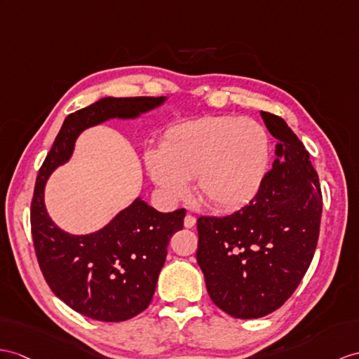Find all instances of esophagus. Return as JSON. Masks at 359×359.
I'll list each match as a JSON object with an SVG mask.
<instances>
[{"label":"esophagus","mask_w":359,"mask_h":359,"mask_svg":"<svg viewBox=\"0 0 359 359\" xmlns=\"http://www.w3.org/2000/svg\"><path fill=\"white\" fill-rule=\"evenodd\" d=\"M195 224H196V219H195V216H191V215H187V216L184 217V226H186V229H194V226H195Z\"/></svg>","instance_id":"obj_1"}]
</instances>
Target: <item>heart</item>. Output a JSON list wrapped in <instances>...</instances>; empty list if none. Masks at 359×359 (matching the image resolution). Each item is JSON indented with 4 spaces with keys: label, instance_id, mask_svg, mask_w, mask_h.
<instances>
[{
    "label": "heart",
    "instance_id": "obj_1",
    "mask_svg": "<svg viewBox=\"0 0 359 359\" xmlns=\"http://www.w3.org/2000/svg\"><path fill=\"white\" fill-rule=\"evenodd\" d=\"M271 154L269 133L259 121L203 117L170 128L163 149L146 152V168L168 198L186 196L195 178L196 195L208 208L230 212L259 194Z\"/></svg>",
    "mask_w": 359,
    "mask_h": 359
}]
</instances>
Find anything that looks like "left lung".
I'll return each instance as SVG.
<instances>
[{
	"label": "left lung",
	"instance_id": "8db88e82",
	"mask_svg": "<svg viewBox=\"0 0 359 359\" xmlns=\"http://www.w3.org/2000/svg\"><path fill=\"white\" fill-rule=\"evenodd\" d=\"M260 116L277 138L264 186L238 212L196 222V260L210 299L241 320L268 316L297 290L317 248L323 210L309 152L282 117Z\"/></svg>",
	"mask_w": 359,
	"mask_h": 359
}]
</instances>
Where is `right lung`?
<instances>
[{"mask_svg":"<svg viewBox=\"0 0 359 359\" xmlns=\"http://www.w3.org/2000/svg\"><path fill=\"white\" fill-rule=\"evenodd\" d=\"M168 97H103L65 118L39 169L30 222L43 278L65 304L97 321H125L149 306L169 241L184 225L186 210L161 213L142 198L112 217L103 229L69 234L51 219L43 194L59 165L68 163L77 137L111 118L134 120Z\"/></svg>","mask_w":359,"mask_h":359,"instance_id":"obj_1","label":"right lung"}]
</instances>
